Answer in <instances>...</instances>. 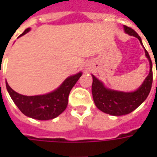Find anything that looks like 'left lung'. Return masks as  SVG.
<instances>
[{
  "label": "left lung",
  "instance_id": "obj_1",
  "mask_svg": "<svg viewBox=\"0 0 157 157\" xmlns=\"http://www.w3.org/2000/svg\"><path fill=\"white\" fill-rule=\"evenodd\" d=\"M124 29L126 33L136 37L142 44L140 37L134 29L127 26H124ZM145 53L150 61V73L144 81L143 84L135 92H123L106 88L102 82L92 75V97L95 105L99 110L110 115H125L133 112L146 99L151 89L153 75L151 59L145 48Z\"/></svg>",
  "mask_w": 157,
  "mask_h": 157
}]
</instances>
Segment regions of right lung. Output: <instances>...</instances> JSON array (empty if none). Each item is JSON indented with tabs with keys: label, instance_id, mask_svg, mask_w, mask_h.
Returning a JSON list of instances; mask_svg holds the SVG:
<instances>
[{
	"label": "right lung",
	"instance_id": "add662e5",
	"mask_svg": "<svg viewBox=\"0 0 157 157\" xmlns=\"http://www.w3.org/2000/svg\"><path fill=\"white\" fill-rule=\"evenodd\" d=\"M29 31L30 29H27L19 37ZM82 74L79 72L70 76L55 91L44 95L24 96L12 90L7 82L6 86L12 101L24 115L39 120H48L58 117L65 111L68 104L70 92Z\"/></svg>",
	"mask_w": 157,
	"mask_h": 157
}]
</instances>
